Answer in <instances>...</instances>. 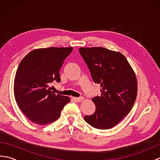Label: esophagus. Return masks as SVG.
<instances>
[{
    "instance_id": "esophagus-1",
    "label": "esophagus",
    "mask_w": 160,
    "mask_h": 160,
    "mask_svg": "<svg viewBox=\"0 0 160 160\" xmlns=\"http://www.w3.org/2000/svg\"><path fill=\"white\" fill-rule=\"evenodd\" d=\"M73 99L76 100V102H82L84 100V98L83 97H80V98H74Z\"/></svg>"
}]
</instances>
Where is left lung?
<instances>
[{"mask_svg": "<svg viewBox=\"0 0 160 160\" xmlns=\"http://www.w3.org/2000/svg\"><path fill=\"white\" fill-rule=\"evenodd\" d=\"M94 82L100 84L101 96L94 97L96 111L84 118L91 127L109 129L128 114L138 93V82L133 69L120 52L102 47H80Z\"/></svg>", "mask_w": 160, "mask_h": 160, "instance_id": "1", "label": "left lung"}]
</instances>
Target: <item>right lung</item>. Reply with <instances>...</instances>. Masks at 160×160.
<instances>
[{
    "mask_svg": "<svg viewBox=\"0 0 160 160\" xmlns=\"http://www.w3.org/2000/svg\"><path fill=\"white\" fill-rule=\"evenodd\" d=\"M72 50V47L36 49L20 62L14 78V97L20 110L33 123L55 122L69 102V97L53 93L49 83L60 82V68Z\"/></svg>",
    "mask_w": 160,
    "mask_h": 160,
    "instance_id": "obj_1",
    "label": "right lung"
}]
</instances>
